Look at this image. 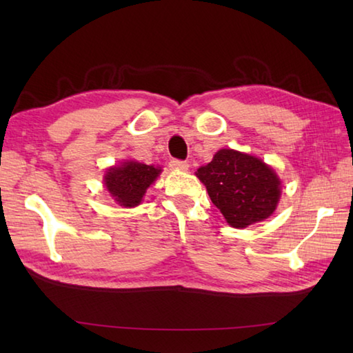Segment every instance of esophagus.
Instances as JSON below:
<instances>
[{
	"label": "esophagus",
	"instance_id": "34e87169",
	"mask_svg": "<svg viewBox=\"0 0 353 353\" xmlns=\"http://www.w3.org/2000/svg\"><path fill=\"white\" fill-rule=\"evenodd\" d=\"M170 167L172 170H181V171H186L190 168V163L186 161H181V159H172L170 162Z\"/></svg>",
	"mask_w": 353,
	"mask_h": 353
}]
</instances>
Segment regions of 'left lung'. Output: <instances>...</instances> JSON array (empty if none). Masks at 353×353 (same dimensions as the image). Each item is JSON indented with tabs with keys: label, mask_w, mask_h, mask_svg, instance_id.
I'll list each match as a JSON object with an SVG mask.
<instances>
[{
	"label": "left lung",
	"mask_w": 353,
	"mask_h": 353,
	"mask_svg": "<svg viewBox=\"0 0 353 353\" xmlns=\"http://www.w3.org/2000/svg\"><path fill=\"white\" fill-rule=\"evenodd\" d=\"M196 174L234 228L268 219L279 201L281 181L276 172L250 154L223 148Z\"/></svg>",
	"instance_id": "8db88e82"
}]
</instances>
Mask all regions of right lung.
Segmentation results:
<instances>
[{"label": "right lung", "instance_id": "right-lung-1", "mask_svg": "<svg viewBox=\"0 0 353 353\" xmlns=\"http://www.w3.org/2000/svg\"><path fill=\"white\" fill-rule=\"evenodd\" d=\"M161 170L153 165L139 162H124L121 167L108 170L104 185L119 205L133 208L141 203L145 190L153 183Z\"/></svg>", "mask_w": 353, "mask_h": 353}]
</instances>
